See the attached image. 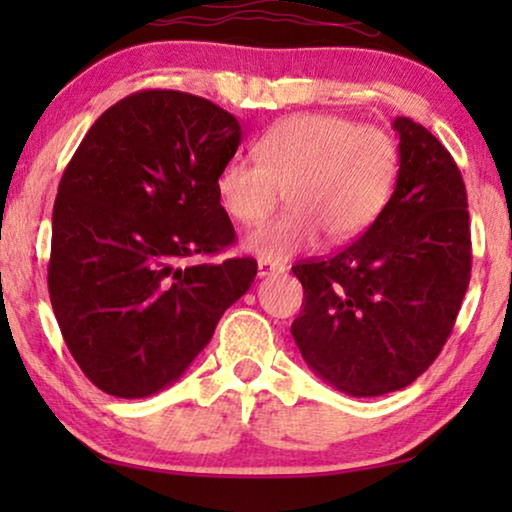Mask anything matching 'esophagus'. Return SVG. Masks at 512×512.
I'll use <instances>...</instances> for the list:
<instances>
[{
    "mask_svg": "<svg viewBox=\"0 0 512 512\" xmlns=\"http://www.w3.org/2000/svg\"><path fill=\"white\" fill-rule=\"evenodd\" d=\"M282 272H284V265L265 261V258L258 261V277H275V275H282Z\"/></svg>",
    "mask_w": 512,
    "mask_h": 512,
    "instance_id": "esophagus-1",
    "label": "esophagus"
}]
</instances>
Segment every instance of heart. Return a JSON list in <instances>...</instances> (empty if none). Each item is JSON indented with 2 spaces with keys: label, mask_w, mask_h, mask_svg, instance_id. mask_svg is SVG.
<instances>
[{
  "label": "heart",
  "mask_w": 512,
  "mask_h": 512,
  "mask_svg": "<svg viewBox=\"0 0 512 512\" xmlns=\"http://www.w3.org/2000/svg\"><path fill=\"white\" fill-rule=\"evenodd\" d=\"M256 158H228L216 198L230 219L254 226L286 195L289 209L251 230L244 247L279 263L331 242L359 237L387 205L398 174V144L387 130L333 114H298L272 125Z\"/></svg>",
  "instance_id": "heart-1"
}]
</instances>
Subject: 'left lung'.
Wrapping results in <instances>:
<instances>
[{"mask_svg":"<svg viewBox=\"0 0 512 512\" xmlns=\"http://www.w3.org/2000/svg\"><path fill=\"white\" fill-rule=\"evenodd\" d=\"M398 179L359 240L300 261L305 291L291 335L307 366L349 396H382L436 361L471 279L466 186L450 151L398 116Z\"/></svg>","mask_w":512,"mask_h":512,"instance_id":"8db88e82","label":"left lung"}]
</instances>
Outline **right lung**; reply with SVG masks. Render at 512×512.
Wrapping results in <instances>:
<instances>
[{"instance_id":"1","label":"right lung","mask_w":512,"mask_h":512,"mask_svg":"<svg viewBox=\"0 0 512 512\" xmlns=\"http://www.w3.org/2000/svg\"><path fill=\"white\" fill-rule=\"evenodd\" d=\"M240 142V121L205 97L139 90L69 160L48 293L69 352L104 394L144 398L177 382L254 282V258L191 263L235 242L214 184Z\"/></svg>"}]
</instances>
